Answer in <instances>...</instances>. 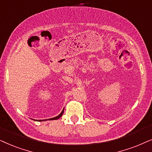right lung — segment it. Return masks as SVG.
Instances as JSON below:
<instances>
[{
    "mask_svg": "<svg viewBox=\"0 0 152 152\" xmlns=\"http://www.w3.org/2000/svg\"><path fill=\"white\" fill-rule=\"evenodd\" d=\"M63 112H64V110L62 111L61 112V113H60V114L59 115H58L57 117H53V118H51V119H48V120H58V119H59L60 117H62V114H63ZM44 120H39V122H42V121H44Z\"/></svg>",
    "mask_w": 152,
    "mask_h": 152,
    "instance_id": "right-lung-1",
    "label": "right lung"
}]
</instances>
